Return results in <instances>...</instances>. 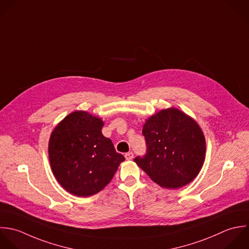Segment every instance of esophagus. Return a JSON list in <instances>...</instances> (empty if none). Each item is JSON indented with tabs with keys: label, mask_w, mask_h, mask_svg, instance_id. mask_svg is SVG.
Instances as JSON below:
<instances>
[{
	"label": "esophagus",
	"mask_w": 249,
	"mask_h": 249,
	"mask_svg": "<svg viewBox=\"0 0 249 249\" xmlns=\"http://www.w3.org/2000/svg\"><path fill=\"white\" fill-rule=\"evenodd\" d=\"M125 158H126V160H132V159L134 158L133 152H128V153H126V154H125Z\"/></svg>",
	"instance_id": "34e87169"
}]
</instances>
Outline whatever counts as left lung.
<instances>
[{
	"mask_svg": "<svg viewBox=\"0 0 249 249\" xmlns=\"http://www.w3.org/2000/svg\"><path fill=\"white\" fill-rule=\"evenodd\" d=\"M146 154L134 161L157 184L177 189L200 173L206 155V140L198 123L171 107L150 116L143 125Z\"/></svg>",
	"mask_w": 249,
	"mask_h": 249,
	"instance_id": "1",
	"label": "left lung"
}]
</instances>
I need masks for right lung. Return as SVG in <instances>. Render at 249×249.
Returning <instances> with one entry per match:
<instances>
[{
	"instance_id": "1",
	"label": "right lung",
	"mask_w": 249,
	"mask_h": 249,
	"mask_svg": "<svg viewBox=\"0 0 249 249\" xmlns=\"http://www.w3.org/2000/svg\"><path fill=\"white\" fill-rule=\"evenodd\" d=\"M101 118L83 110L66 116L51 133L50 167L61 186L72 195L89 197L104 189L125 160L104 137Z\"/></svg>"
}]
</instances>
